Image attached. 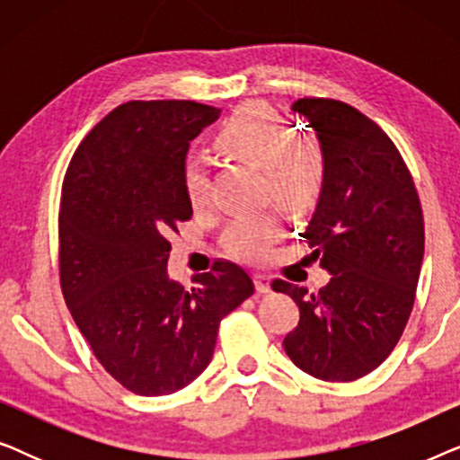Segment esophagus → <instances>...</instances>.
Listing matches in <instances>:
<instances>
[{
  "instance_id": "1",
  "label": "esophagus",
  "mask_w": 460,
  "mask_h": 460,
  "mask_svg": "<svg viewBox=\"0 0 460 460\" xmlns=\"http://www.w3.org/2000/svg\"><path fill=\"white\" fill-rule=\"evenodd\" d=\"M253 280H255L257 293H270V291H272V279H270V276L255 274Z\"/></svg>"
}]
</instances>
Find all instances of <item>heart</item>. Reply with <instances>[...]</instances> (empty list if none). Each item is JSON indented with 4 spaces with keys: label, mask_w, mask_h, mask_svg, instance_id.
<instances>
[{
    "label": "heart",
    "mask_w": 460,
    "mask_h": 460,
    "mask_svg": "<svg viewBox=\"0 0 460 460\" xmlns=\"http://www.w3.org/2000/svg\"><path fill=\"white\" fill-rule=\"evenodd\" d=\"M217 148L230 159L263 169V190L287 211L304 213L316 205L326 178L323 148L301 140L293 125L272 106L251 102L238 109L216 136ZM184 188L192 205L209 197V178L199 159L184 165ZM280 234V217L274 211L241 216L226 232V247L243 260L257 261L268 255L270 244Z\"/></svg>",
    "instance_id": "b5f03b06"
}]
</instances>
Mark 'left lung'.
Listing matches in <instances>:
<instances>
[{
  "instance_id": "obj_1",
  "label": "left lung",
  "mask_w": 460,
  "mask_h": 460,
  "mask_svg": "<svg viewBox=\"0 0 460 460\" xmlns=\"http://www.w3.org/2000/svg\"><path fill=\"white\" fill-rule=\"evenodd\" d=\"M291 111L314 129L326 159L304 238L331 280L314 295L272 282L301 314L282 345L304 373L354 381L379 367L404 332L423 263V211L398 148L375 121L337 100L301 98Z\"/></svg>"
}]
</instances>
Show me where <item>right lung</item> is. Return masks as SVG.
<instances>
[{"instance_id":"right-lung-1","label":"right lung","mask_w":460,"mask_h":460,"mask_svg":"<svg viewBox=\"0 0 460 460\" xmlns=\"http://www.w3.org/2000/svg\"><path fill=\"white\" fill-rule=\"evenodd\" d=\"M219 112L190 100L117 106L79 144L62 186V295L106 373L137 395L197 379L222 318L255 291L230 261L192 274V288L167 272L169 232L192 216L188 148Z\"/></svg>"}]
</instances>
